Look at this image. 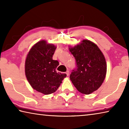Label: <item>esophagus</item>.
<instances>
[{
    "label": "esophagus",
    "mask_w": 129,
    "mask_h": 129,
    "mask_svg": "<svg viewBox=\"0 0 129 129\" xmlns=\"http://www.w3.org/2000/svg\"><path fill=\"white\" fill-rule=\"evenodd\" d=\"M66 74H67V76H69V71H67L66 72Z\"/></svg>",
    "instance_id": "34e87169"
}]
</instances>
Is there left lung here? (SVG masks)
Returning a JSON list of instances; mask_svg holds the SVG:
<instances>
[{
	"label": "left lung",
	"instance_id": "left-lung-1",
	"mask_svg": "<svg viewBox=\"0 0 129 129\" xmlns=\"http://www.w3.org/2000/svg\"><path fill=\"white\" fill-rule=\"evenodd\" d=\"M69 49L77 66L70 75L73 85L84 94L97 90L104 82L107 69L105 58L101 50L88 40H82Z\"/></svg>",
	"mask_w": 129,
	"mask_h": 129
}]
</instances>
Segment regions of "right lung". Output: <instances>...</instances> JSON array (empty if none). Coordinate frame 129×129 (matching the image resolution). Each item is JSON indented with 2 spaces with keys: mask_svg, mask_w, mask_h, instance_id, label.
I'll list each match as a JSON object with an SVG mask.
<instances>
[{
  "mask_svg": "<svg viewBox=\"0 0 129 129\" xmlns=\"http://www.w3.org/2000/svg\"><path fill=\"white\" fill-rule=\"evenodd\" d=\"M56 47L46 41L41 40L31 48L26 57L25 73L30 86L44 94H49L57 90L65 73H57L59 65L52 58Z\"/></svg>",
  "mask_w": 129,
  "mask_h": 129,
  "instance_id": "add662e5",
  "label": "right lung"
}]
</instances>
